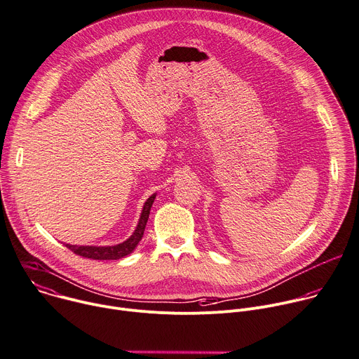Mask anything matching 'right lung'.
Returning a JSON list of instances; mask_svg holds the SVG:
<instances>
[{
  "label": "right lung",
  "mask_w": 359,
  "mask_h": 359,
  "mask_svg": "<svg viewBox=\"0 0 359 359\" xmlns=\"http://www.w3.org/2000/svg\"><path fill=\"white\" fill-rule=\"evenodd\" d=\"M156 194H152L144 204L138 225L134 231V233L128 238L127 241L118 244V245H111V247H94V245H70L66 244V247L74 252L76 255H80L83 258H88V259H98V261H116V259H121L127 255H130L137 245L140 244V241L142 240L144 236V231L149 218V212H151V207L155 201Z\"/></svg>",
  "instance_id": "right-lung-1"
}]
</instances>
